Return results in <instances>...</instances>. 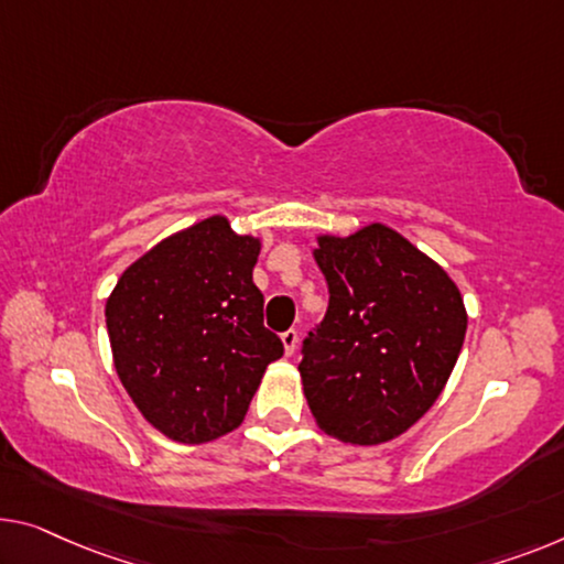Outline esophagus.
Here are the masks:
<instances>
[{
  "label": "esophagus",
  "instance_id": "esophagus-1",
  "mask_svg": "<svg viewBox=\"0 0 564 564\" xmlns=\"http://www.w3.org/2000/svg\"><path fill=\"white\" fill-rule=\"evenodd\" d=\"M281 341H283V349H285V355H293V351H296V347H299V332L296 329H289V332H283L281 334Z\"/></svg>",
  "mask_w": 564,
  "mask_h": 564
}]
</instances>
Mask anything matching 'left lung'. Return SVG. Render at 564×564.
<instances>
[{
  "instance_id": "obj_1",
  "label": "left lung",
  "mask_w": 564,
  "mask_h": 564,
  "mask_svg": "<svg viewBox=\"0 0 564 564\" xmlns=\"http://www.w3.org/2000/svg\"><path fill=\"white\" fill-rule=\"evenodd\" d=\"M316 240L329 308L301 349L311 415L344 443H388L448 382L468 326L464 299L433 258L382 223Z\"/></svg>"
}]
</instances>
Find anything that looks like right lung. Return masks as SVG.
Returning <instances> with one entry per match:
<instances>
[{"instance_id":"1","label":"right lung","mask_w":564,"mask_h":564,"mask_svg":"<svg viewBox=\"0 0 564 564\" xmlns=\"http://www.w3.org/2000/svg\"><path fill=\"white\" fill-rule=\"evenodd\" d=\"M260 240L213 215L156 242L106 301L119 380L159 433L207 443L235 431L283 344L253 283Z\"/></svg>"}]
</instances>
